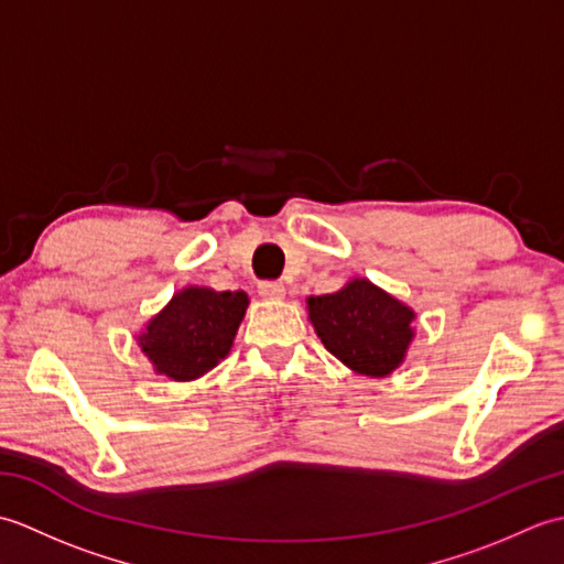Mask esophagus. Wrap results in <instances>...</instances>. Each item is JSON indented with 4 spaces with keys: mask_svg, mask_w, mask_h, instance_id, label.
I'll return each mask as SVG.
<instances>
[{
    "mask_svg": "<svg viewBox=\"0 0 564 564\" xmlns=\"http://www.w3.org/2000/svg\"><path fill=\"white\" fill-rule=\"evenodd\" d=\"M259 295L263 297V301H281V297L285 295V285L279 281H261Z\"/></svg>",
    "mask_w": 564,
    "mask_h": 564,
    "instance_id": "obj_1",
    "label": "esophagus"
}]
</instances>
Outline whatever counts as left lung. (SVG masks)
<instances>
[{
	"label": "left lung",
	"instance_id": "8db88e82",
	"mask_svg": "<svg viewBox=\"0 0 564 564\" xmlns=\"http://www.w3.org/2000/svg\"><path fill=\"white\" fill-rule=\"evenodd\" d=\"M310 319L327 351L356 373L382 378L402 364L414 332V313L370 281L307 301Z\"/></svg>",
	"mask_w": 564,
	"mask_h": 564
}]
</instances>
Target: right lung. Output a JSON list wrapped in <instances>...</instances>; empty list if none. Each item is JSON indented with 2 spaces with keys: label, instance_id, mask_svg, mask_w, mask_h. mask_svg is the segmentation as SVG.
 <instances>
[{
  "label": "right lung",
  "instance_id": "obj_1",
  "mask_svg": "<svg viewBox=\"0 0 564 564\" xmlns=\"http://www.w3.org/2000/svg\"><path fill=\"white\" fill-rule=\"evenodd\" d=\"M249 297L242 291L186 289L172 297L140 334V346L158 373L194 380L230 354Z\"/></svg>",
  "mask_w": 564,
  "mask_h": 564
}]
</instances>
